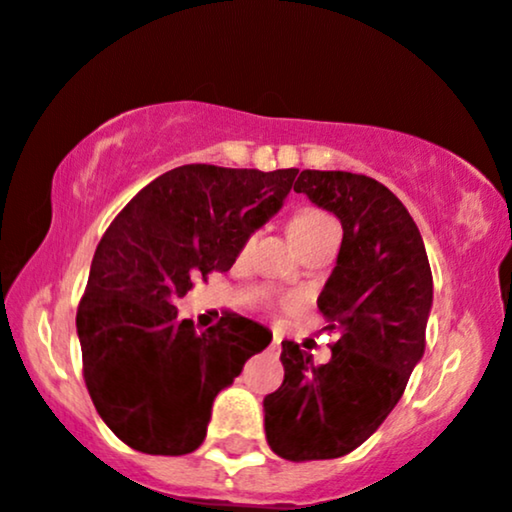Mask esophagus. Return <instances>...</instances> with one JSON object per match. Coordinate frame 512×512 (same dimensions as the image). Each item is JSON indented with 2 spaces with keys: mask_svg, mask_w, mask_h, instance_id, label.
<instances>
[{
  "mask_svg": "<svg viewBox=\"0 0 512 512\" xmlns=\"http://www.w3.org/2000/svg\"><path fill=\"white\" fill-rule=\"evenodd\" d=\"M268 352H270V354H275V357H278V354H280V340H278V338H273V342H270V345H268Z\"/></svg>",
  "mask_w": 512,
  "mask_h": 512,
  "instance_id": "esophagus-1",
  "label": "esophagus"
}]
</instances>
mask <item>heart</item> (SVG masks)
Masks as SVG:
<instances>
[{
  "label": "heart",
  "mask_w": 512,
  "mask_h": 512,
  "mask_svg": "<svg viewBox=\"0 0 512 512\" xmlns=\"http://www.w3.org/2000/svg\"><path fill=\"white\" fill-rule=\"evenodd\" d=\"M330 234H340L338 222L330 218L328 213L318 208H302L292 215L290 220V237L297 244L299 254L309 246L321 242V239L330 237Z\"/></svg>",
  "instance_id": "b5f03b06"
}]
</instances>
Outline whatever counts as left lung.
<instances>
[{"label": "left lung", "instance_id": "left-lung-1", "mask_svg": "<svg viewBox=\"0 0 512 512\" xmlns=\"http://www.w3.org/2000/svg\"><path fill=\"white\" fill-rule=\"evenodd\" d=\"M294 191L342 225L338 261L318 294L338 342L321 366L297 342H282L285 381L263 398V422L280 458L333 460L362 446L405 393L424 357L434 280L419 227L388 186L304 170Z\"/></svg>", "mask_w": 512, "mask_h": 512}]
</instances>
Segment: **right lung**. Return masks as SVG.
<instances>
[{
  "label": "right lung",
  "mask_w": 512,
  "mask_h": 512,
  "mask_svg": "<svg viewBox=\"0 0 512 512\" xmlns=\"http://www.w3.org/2000/svg\"><path fill=\"white\" fill-rule=\"evenodd\" d=\"M299 170L182 165L126 203L95 249L76 333L83 378L102 422L148 455L194 453L213 400L266 350L273 333L239 314L196 330L177 302L232 268L282 208Z\"/></svg>",
  "instance_id": "1"
}]
</instances>
